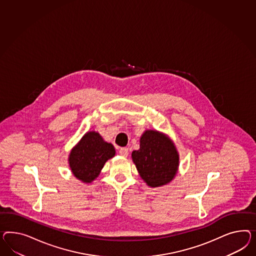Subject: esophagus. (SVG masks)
<instances>
[{
  "instance_id": "obj_1",
  "label": "esophagus",
  "mask_w": 256,
  "mask_h": 256,
  "mask_svg": "<svg viewBox=\"0 0 256 256\" xmlns=\"http://www.w3.org/2000/svg\"><path fill=\"white\" fill-rule=\"evenodd\" d=\"M119 154L122 156H128V148H120L119 150Z\"/></svg>"
}]
</instances>
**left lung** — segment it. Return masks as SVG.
Instances as JSON below:
<instances>
[{
	"mask_svg": "<svg viewBox=\"0 0 256 256\" xmlns=\"http://www.w3.org/2000/svg\"><path fill=\"white\" fill-rule=\"evenodd\" d=\"M132 161L146 184L161 187L176 177L180 156L172 140L163 132L146 130L140 138V149L133 151Z\"/></svg>",
	"mask_w": 256,
	"mask_h": 256,
	"instance_id": "obj_1",
	"label": "left lung"
}]
</instances>
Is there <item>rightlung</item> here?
I'll return each mask as SVG.
<instances>
[{"mask_svg":"<svg viewBox=\"0 0 256 256\" xmlns=\"http://www.w3.org/2000/svg\"><path fill=\"white\" fill-rule=\"evenodd\" d=\"M116 156V149L97 132H88L70 150L68 158L70 172L77 180L91 184L104 164Z\"/></svg>","mask_w":256,"mask_h":256,"instance_id":"right-lung-1","label":"right lung"}]
</instances>
